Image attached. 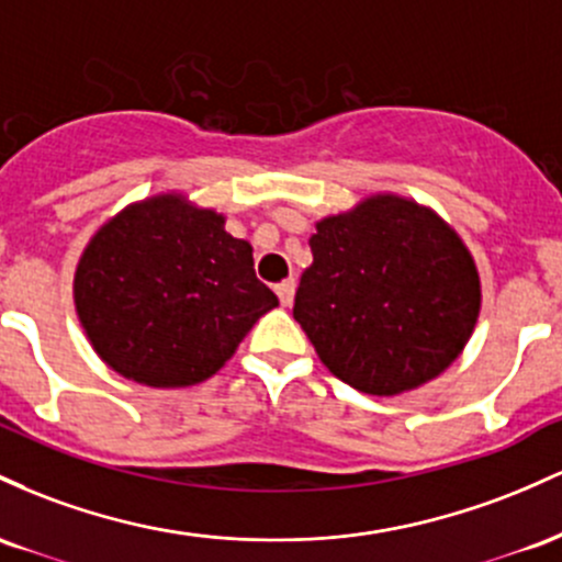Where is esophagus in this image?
Listing matches in <instances>:
<instances>
[{
    "label": "esophagus",
    "instance_id": "1",
    "mask_svg": "<svg viewBox=\"0 0 562 562\" xmlns=\"http://www.w3.org/2000/svg\"><path fill=\"white\" fill-rule=\"evenodd\" d=\"M294 281H283V283H279V286H276V294H279V300H281V305L283 307H289L294 302Z\"/></svg>",
    "mask_w": 562,
    "mask_h": 562
}]
</instances>
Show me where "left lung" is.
<instances>
[{"label": "left lung", "mask_w": 562, "mask_h": 562, "mask_svg": "<svg viewBox=\"0 0 562 562\" xmlns=\"http://www.w3.org/2000/svg\"><path fill=\"white\" fill-rule=\"evenodd\" d=\"M294 321L326 369L369 395H401L462 356L481 315V276L430 206L374 193L315 223Z\"/></svg>", "instance_id": "8db88e82"}]
</instances>
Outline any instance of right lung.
I'll list each match as a JSON object with an SVG mask.
<instances>
[{
	"instance_id": "obj_1",
	"label": "right lung",
	"mask_w": 562,
	"mask_h": 562,
	"mask_svg": "<svg viewBox=\"0 0 562 562\" xmlns=\"http://www.w3.org/2000/svg\"><path fill=\"white\" fill-rule=\"evenodd\" d=\"M74 305L109 369L175 390L217 374L279 297L223 214L172 191L100 225L74 273Z\"/></svg>"
}]
</instances>
